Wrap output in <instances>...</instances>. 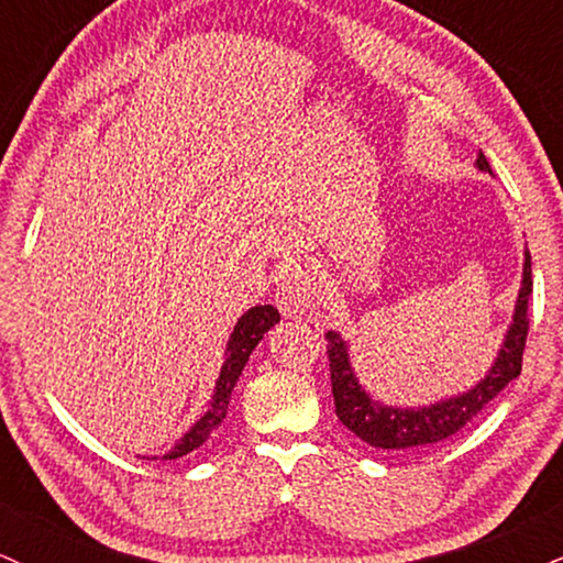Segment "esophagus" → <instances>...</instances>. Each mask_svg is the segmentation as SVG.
<instances>
[{
    "mask_svg": "<svg viewBox=\"0 0 563 563\" xmlns=\"http://www.w3.org/2000/svg\"><path fill=\"white\" fill-rule=\"evenodd\" d=\"M313 300H316V282L308 266L295 263V266L284 268L279 276V284H276V306H279L282 313L297 319V316L308 313V310L313 308Z\"/></svg>",
    "mask_w": 563,
    "mask_h": 563,
    "instance_id": "esophagus-1",
    "label": "esophagus"
}]
</instances>
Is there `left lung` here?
<instances>
[{
	"instance_id": "obj_1",
	"label": "left lung",
	"mask_w": 563,
	"mask_h": 563,
	"mask_svg": "<svg viewBox=\"0 0 563 563\" xmlns=\"http://www.w3.org/2000/svg\"><path fill=\"white\" fill-rule=\"evenodd\" d=\"M479 170H490L487 157H477ZM530 295H532V261L527 253L525 279H521V292L517 300V313L508 329L504 347H500L498 361L493 363L490 374L479 382L477 387L459 398L434 402L427 408H393L372 400L366 389L355 379L353 366H350L347 345L340 334L329 332V372H332V395L334 408L340 421L350 432L358 434L363 442L379 451H411V448H429L461 432L468 421L477 416L482 408L490 402L495 395L504 389L508 382L521 374V355H525L527 332H530Z\"/></svg>"
}]
</instances>
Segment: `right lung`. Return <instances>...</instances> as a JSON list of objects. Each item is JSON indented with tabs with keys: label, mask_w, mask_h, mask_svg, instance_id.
<instances>
[{
	"label": "right lung",
	"mask_w": 563,
	"mask_h": 563,
	"mask_svg": "<svg viewBox=\"0 0 563 563\" xmlns=\"http://www.w3.org/2000/svg\"><path fill=\"white\" fill-rule=\"evenodd\" d=\"M276 321H279V310H276L274 306L250 308L247 313L242 316L240 323L234 327V334H231V340H229L227 361H223L221 376H218V382H216V395H213V400H210L208 413H205L202 419L197 421V424L191 427L187 434H184L181 442H178L174 451H170L168 455H163V461L181 459V455H187L195 451V448H200L202 442L210 438V432H213V429L221 424L223 419H227L231 389H234L236 379H240L244 363H247L250 353H253L257 342L263 340V334H266Z\"/></svg>",
	"instance_id": "add662e5"
}]
</instances>
